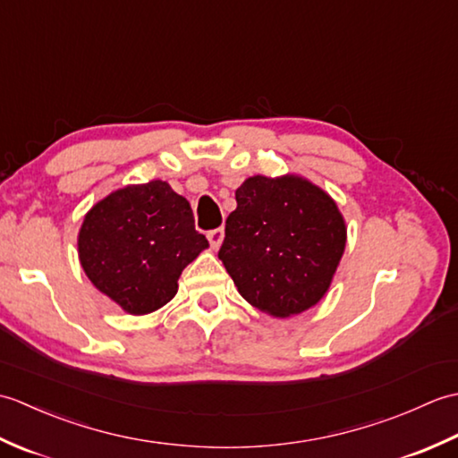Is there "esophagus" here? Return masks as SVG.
Returning a JSON list of instances; mask_svg holds the SVG:
<instances>
[{"mask_svg": "<svg viewBox=\"0 0 458 458\" xmlns=\"http://www.w3.org/2000/svg\"><path fill=\"white\" fill-rule=\"evenodd\" d=\"M207 238H208V242H210V246H212V250H218L220 246H222V240H224V230L222 228H216V230H210L208 234H207Z\"/></svg>", "mask_w": 458, "mask_h": 458, "instance_id": "obj_1", "label": "esophagus"}]
</instances>
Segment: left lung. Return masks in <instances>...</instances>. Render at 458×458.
I'll use <instances>...</instances> for the list:
<instances>
[{
  "label": "left lung",
  "instance_id": "1",
  "mask_svg": "<svg viewBox=\"0 0 458 458\" xmlns=\"http://www.w3.org/2000/svg\"><path fill=\"white\" fill-rule=\"evenodd\" d=\"M218 258L250 305L287 318L315 307L346 248V222L315 182L254 174L236 189Z\"/></svg>",
  "mask_w": 458,
  "mask_h": 458
}]
</instances>
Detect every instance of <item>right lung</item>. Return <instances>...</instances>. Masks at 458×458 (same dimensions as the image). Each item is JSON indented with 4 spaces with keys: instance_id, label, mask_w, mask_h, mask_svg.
Returning <instances> with one entry per match:
<instances>
[{
    "instance_id": "right-lung-1",
    "label": "right lung",
    "mask_w": 458,
    "mask_h": 458,
    "mask_svg": "<svg viewBox=\"0 0 458 458\" xmlns=\"http://www.w3.org/2000/svg\"><path fill=\"white\" fill-rule=\"evenodd\" d=\"M207 248L189 200L159 179L110 192L86 212L79 232L86 277L130 315L167 305L182 269Z\"/></svg>"
}]
</instances>
